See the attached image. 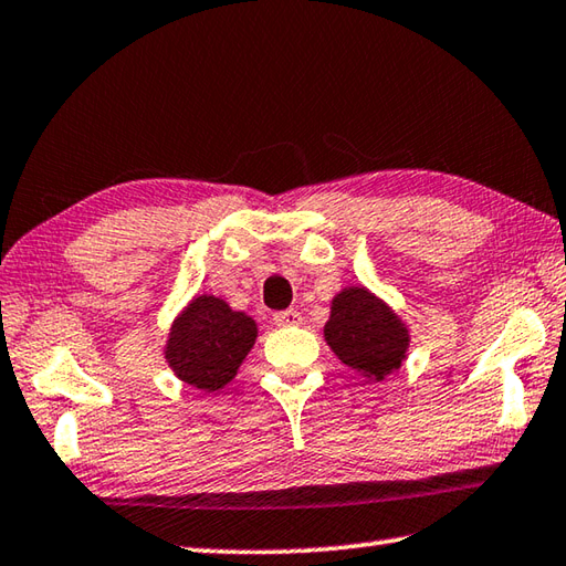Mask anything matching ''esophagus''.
<instances>
[{
    "label": "esophagus",
    "instance_id": "1",
    "mask_svg": "<svg viewBox=\"0 0 566 566\" xmlns=\"http://www.w3.org/2000/svg\"><path fill=\"white\" fill-rule=\"evenodd\" d=\"M274 324L276 326H296L302 324V314L296 308H286V312H276L274 314Z\"/></svg>",
    "mask_w": 566,
    "mask_h": 566
}]
</instances>
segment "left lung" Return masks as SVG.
<instances>
[{
	"label": "left lung",
	"mask_w": 566,
	"mask_h": 566,
	"mask_svg": "<svg viewBox=\"0 0 566 566\" xmlns=\"http://www.w3.org/2000/svg\"><path fill=\"white\" fill-rule=\"evenodd\" d=\"M324 336L340 363L378 382L400 370L409 346L400 316L365 286H348L334 296Z\"/></svg>",
	"instance_id": "left-lung-1"
}]
</instances>
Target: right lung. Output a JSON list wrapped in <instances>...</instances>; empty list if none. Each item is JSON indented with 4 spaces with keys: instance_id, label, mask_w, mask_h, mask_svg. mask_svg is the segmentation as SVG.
I'll list each match as a JSON object with an SVG mask.
<instances>
[{
    "instance_id": "obj_1",
    "label": "right lung",
    "mask_w": 566,
    "mask_h": 566,
    "mask_svg": "<svg viewBox=\"0 0 566 566\" xmlns=\"http://www.w3.org/2000/svg\"><path fill=\"white\" fill-rule=\"evenodd\" d=\"M254 338L258 324L248 314L232 312L223 298L203 294L174 321L164 356L176 378L216 392L235 378Z\"/></svg>"
}]
</instances>
